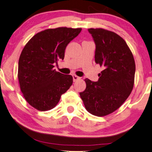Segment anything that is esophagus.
<instances>
[{
	"instance_id": "obj_1",
	"label": "esophagus",
	"mask_w": 152,
	"mask_h": 152,
	"mask_svg": "<svg viewBox=\"0 0 152 152\" xmlns=\"http://www.w3.org/2000/svg\"><path fill=\"white\" fill-rule=\"evenodd\" d=\"M73 81H78V80H79V79H80V77H78V76L75 75H73Z\"/></svg>"
}]
</instances>
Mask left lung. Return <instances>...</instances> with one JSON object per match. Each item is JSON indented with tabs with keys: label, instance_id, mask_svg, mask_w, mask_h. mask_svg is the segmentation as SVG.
<instances>
[{
	"label": "left lung",
	"instance_id": "8db88e82",
	"mask_svg": "<svg viewBox=\"0 0 152 152\" xmlns=\"http://www.w3.org/2000/svg\"><path fill=\"white\" fill-rule=\"evenodd\" d=\"M96 44L95 61L104 70L98 81L86 79V88L80 93L89 113L104 116L125 102L133 90L135 63L126 42L118 34L102 28H89Z\"/></svg>",
	"mask_w": 152,
	"mask_h": 152
}]
</instances>
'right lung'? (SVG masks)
<instances>
[{"label": "right lung", "instance_id": "1", "mask_svg": "<svg viewBox=\"0 0 152 152\" xmlns=\"http://www.w3.org/2000/svg\"><path fill=\"white\" fill-rule=\"evenodd\" d=\"M81 31L66 27L47 29L34 35L24 46L17 77L24 98L36 110L54 108L73 84V77L56 71L54 64L64 59L66 46Z\"/></svg>", "mask_w": 152, "mask_h": 152}]
</instances>
